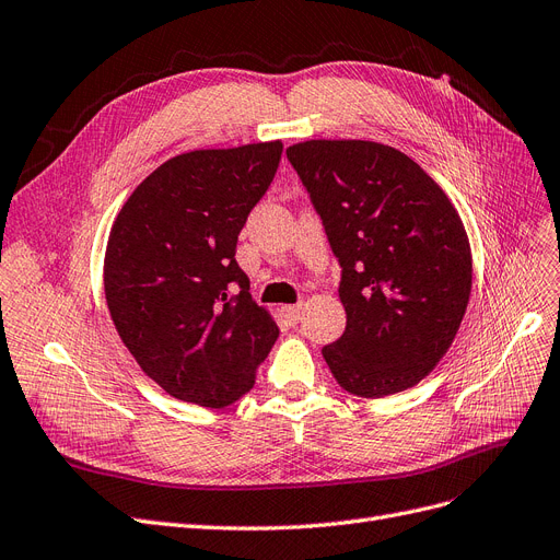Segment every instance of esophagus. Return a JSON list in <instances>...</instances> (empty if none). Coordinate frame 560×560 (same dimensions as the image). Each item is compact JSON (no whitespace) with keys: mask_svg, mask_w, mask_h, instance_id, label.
Masks as SVG:
<instances>
[{"mask_svg":"<svg viewBox=\"0 0 560 560\" xmlns=\"http://www.w3.org/2000/svg\"><path fill=\"white\" fill-rule=\"evenodd\" d=\"M288 325H298L302 318V304H285L279 308Z\"/></svg>","mask_w":560,"mask_h":560,"instance_id":"esophagus-1","label":"esophagus"}]
</instances>
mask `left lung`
Returning <instances> with one entry per match:
<instances>
[{"label":"left lung","mask_w":560,"mask_h":560,"mask_svg":"<svg viewBox=\"0 0 560 560\" xmlns=\"http://www.w3.org/2000/svg\"><path fill=\"white\" fill-rule=\"evenodd\" d=\"M341 265L346 332L323 348L337 383L364 399L418 385L466 314L472 262L441 186L404 152L371 140L285 150Z\"/></svg>","instance_id":"left-lung-1"}]
</instances>
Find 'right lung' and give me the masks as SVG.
Returning <instances> with one entry per match:
<instances>
[{
  "label": "right lung",
  "mask_w": 560,
  "mask_h": 560,
  "mask_svg": "<svg viewBox=\"0 0 560 560\" xmlns=\"http://www.w3.org/2000/svg\"><path fill=\"white\" fill-rule=\"evenodd\" d=\"M281 152L272 140L173 156L113 223L103 262L113 323L144 374L175 399L235 404L279 337L248 293L235 248Z\"/></svg>",
  "instance_id": "1"
}]
</instances>
